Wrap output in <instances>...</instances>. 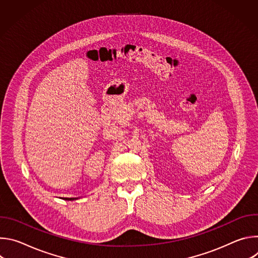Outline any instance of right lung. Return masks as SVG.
Wrapping results in <instances>:
<instances>
[{
	"label": "right lung",
	"mask_w": 258,
	"mask_h": 258,
	"mask_svg": "<svg viewBox=\"0 0 258 258\" xmlns=\"http://www.w3.org/2000/svg\"><path fill=\"white\" fill-rule=\"evenodd\" d=\"M64 199H65V200H68V201H69V200L71 201V200H76V199H78V198H64Z\"/></svg>",
	"instance_id": "1"
}]
</instances>
